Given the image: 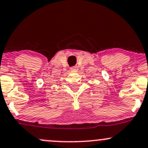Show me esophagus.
<instances>
[{
    "mask_svg": "<svg viewBox=\"0 0 148 148\" xmlns=\"http://www.w3.org/2000/svg\"><path fill=\"white\" fill-rule=\"evenodd\" d=\"M71 70L73 71V72H75V71H77L78 70V67H71Z\"/></svg>",
    "mask_w": 148,
    "mask_h": 148,
    "instance_id": "34e87169",
    "label": "esophagus"
}]
</instances>
